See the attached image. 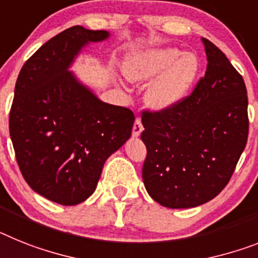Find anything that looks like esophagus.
<instances>
[{
  "mask_svg": "<svg viewBox=\"0 0 258 258\" xmlns=\"http://www.w3.org/2000/svg\"><path fill=\"white\" fill-rule=\"evenodd\" d=\"M142 131H143L142 120H140V118H136L135 123H134V127H133V136L138 138V136H140Z\"/></svg>",
  "mask_w": 258,
  "mask_h": 258,
  "instance_id": "34e87169",
  "label": "esophagus"
}]
</instances>
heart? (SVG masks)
<instances>
[{"label": "heart", "instance_id": "1", "mask_svg": "<svg viewBox=\"0 0 258 258\" xmlns=\"http://www.w3.org/2000/svg\"><path fill=\"white\" fill-rule=\"evenodd\" d=\"M196 53L176 47H157L135 52L125 59L123 73L131 82L152 80L146 92L147 105L153 110H168L182 101L198 75Z\"/></svg>", "mask_w": 258, "mask_h": 258}]
</instances>
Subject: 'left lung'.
Listing matches in <instances>:
<instances>
[{
    "instance_id": "1",
    "label": "left lung",
    "mask_w": 258,
    "mask_h": 258,
    "mask_svg": "<svg viewBox=\"0 0 258 258\" xmlns=\"http://www.w3.org/2000/svg\"><path fill=\"white\" fill-rule=\"evenodd\" d=\"M205 77L172 109L143 111L147 147L143 181L152 199L169 209H190L222 191L248 140L244 80L214 43L202 38Z\"/></svg>"
}]
</instances>
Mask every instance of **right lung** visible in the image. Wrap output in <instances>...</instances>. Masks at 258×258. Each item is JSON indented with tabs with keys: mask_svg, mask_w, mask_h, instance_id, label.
<instances>
[{
	"mask_svg": "<svg viewBox=\"0 0 258 258\" xmlns=\"http://www.w3.org/2000/svg\"><path fill=\"white\" fill-rule=\"evenodd\" d=\"M105 30L73 26L25 62L14 90L9 130L23 178L34 191L62 206L92 196L105 161L131 136L134 112L102 102L69 67Z\"/></svg>",
	"mask_w": 258,
	"mask_h": 258,
	"instance_id": "obj_1",
	"label": "right lung"
}]
</instances>
